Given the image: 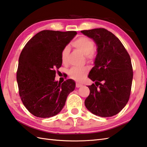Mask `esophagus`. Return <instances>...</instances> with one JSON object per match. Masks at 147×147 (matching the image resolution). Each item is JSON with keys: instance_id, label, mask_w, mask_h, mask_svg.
Masks as SVG:
<instances>
[{"instance_id": "obj_1", "label": "esophagus", "mask_w": 147, "mask_h": 147, "mask_svg": "<svg viewBox=\"0 0 147 147\" xmlns=\"http://www.w3.org/2000/svg\"><path fill=\"white\" fill-rule=\"evenodd\" d=\"M81 86H82V84H80V83H76V88H80V87H81Z\"/></svg>"}]
</instances>
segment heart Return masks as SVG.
<instances>
[{"label": "heart", "mask_w": 147, "mask_h": 147, "mask_svg": "<svg viewBox=\"0 0 147 147\" xmlns=\"http://www.w3.org/2000/svg\"><path fill=\"white\" fill-rule=\"evenodd\" d=\"M72 46L83 53L86 59L90 62H93L96 57V53L94 49V41L87 37H80L72 43ZM69 54V47H64L61 51V61L64 64L68 63V57ZM89 69L87 67H74L69 71V76L76 81H81L86 77Z\"/></svg>", "instance_id": "heart-1"}]
</instances>
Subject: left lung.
<instances>
[{"label": "left lung", "instance_id": "8db88e82", "mask_svg": "<svg viewBox=\"0 0 147 147\" xmlns=\"http://www.w3.org/2000/svg\"><path fill=\"white\" fill-rule=\"evenodd\" d=\"M81 32L98 46L95 65L88 75L95 84L88 86L90 93L85 106L95 115L113 117L125 107L130 96L134 74L130 56L118 37L107 29Z\"/></svg>", "mask_w": 147, "mask_h": 147}]
</instances>
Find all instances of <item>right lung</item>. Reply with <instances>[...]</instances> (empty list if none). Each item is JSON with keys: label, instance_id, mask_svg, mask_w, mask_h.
Returning <instances> with one entry per match:
<instances>
[{"label": "right lung", "instance_id": "right-lung-1", "mask_svg": "<svg viewBox=\"0 0 147 147\" xmlns=\"http://www.w3.org/2000/svg\"><path fill=\"white\" fill-rule=\"evenodd\" d=\"M76 34L42 30L27 42L20 54L17 71L19 96L35 117L45 118L59 113L74 90L72 80L61 84L54 78L62 65L61 51Z\"/></svg>", "mask_w": 147, "mask_h": 147}]
</instances>
